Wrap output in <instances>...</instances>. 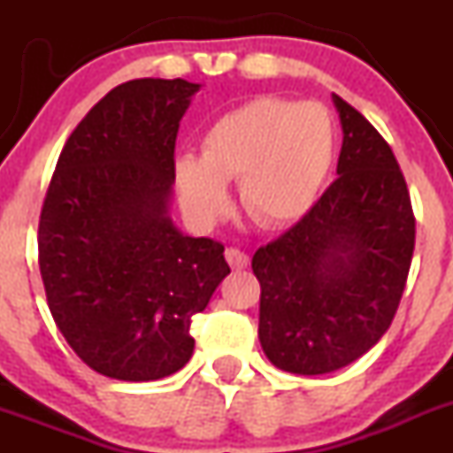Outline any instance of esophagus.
I'll use <instances>...</instances> for the list:
<instances>
[{
    "instance_id": "esophagus-1",
    "label": "esophagus",
    "mask_w": 453,
    "mask_h": 453,
    "mask_svg": "<svg viewBox=\"0 0 453 453\" xmlns=\"http://www.w3.org/2000/svg\"><path fill=\"white\" fill-rule=\"evenodd\" d=\"M226 260L230 263L232 269H236V272H239V269H245L250 265V256L245 252H241L239 248H227Z\"/></svg>"
}]
</instances>
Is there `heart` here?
<instances>
[{"instance_id": "obj_1", "label": "heart", "mask_w": 453, "mask_h": 453, "mask_svg": "<svg viewBox=\"0 0 453 453\" xmlns=\"http://www.w3.org/2000/svg\"><path fill=\"white\" fill-rule=\"evenodd\" d=\"M335 153L326 109L315 103L256 98L210 125L201 157L180 155L175 180L184 208L212 221L227 203L226 181L239 180L245 210L263 226L298 221L318 199Z\"/></svg>"}]
</instances>
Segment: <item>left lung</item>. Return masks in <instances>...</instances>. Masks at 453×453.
I'll return each mask as SVG.
<instances>
[{"instance_id": "left-lung-1", "label": "left lung", "mask_w": 453, "mask_h": 453, "mask_svg": "<svg viewBox=\"0 0 453 453\" xmlns=\"http://www.w3.org/2000/svg\"><path fill=\"white\" fill-rule=\"evenodd\" d=\"M337 180L291 230L256 250L258 340L273 366L324 374L368 353L390 328L414 254L417 219L390 144L333 94Z\"/></svg>"}]
</instances>
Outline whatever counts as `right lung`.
Segmentation results:
<instances>
[{
  "label": "right lung",
  "mask_w": 453,
  "mask_h": 453,
  "mask_svg": "<svg viewBox=\"0 0 453 453\" xmlns=\"http://www.w3.org/2000/svg\"><path fill=\"white\" fill-rule=\"evenodd\" d=\"M197 83L138 79L89 109L58 155L39 269L58 331L96 372L155 381L188 364L193 315L230 273L223 245L168 217L175 140Z\"/></svg>",
  "instance_id": "1"
}]
</instances>
